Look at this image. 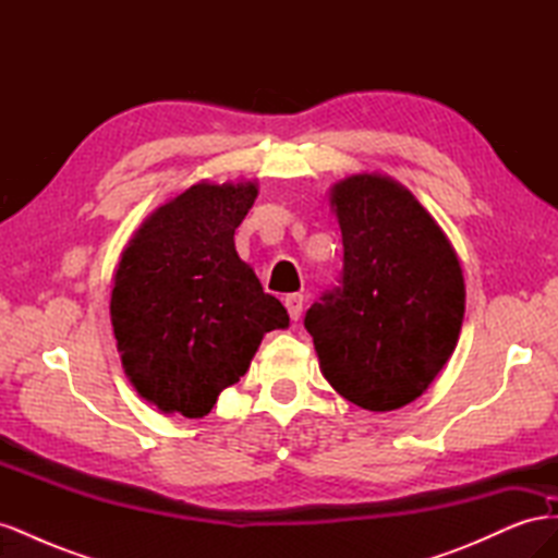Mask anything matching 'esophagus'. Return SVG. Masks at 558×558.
Wrapping results in <instances>:
<instances>
[{
    "mask_svg": "<svg viewBox=\"0 0 558 558\" xmlns=\"http://www.w3.org/2000/svg\"><path fill=\"white\" fill-rule=\"evenodd\" d=\"M283 305H286V310H289L291 320H298L300 314H302V305H305V295H300V293L286 295V298H283Z\"/></svg>",
    "mask_w": 558,
    "mask_h": 558,
    "instance_id": "34e87169",
    "label": "esophagus"
}]
</instances>
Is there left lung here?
<instances>
[{
    "label": "left lung",
    "mask_w": 558,
    "mask_h": 558,
    "mask_svg": "<svg viewBox=\"0 0 558 558\" xmlns=\"http://www.w3.org/2000/svg\"><path fill=\"white\" fill-rule=\"evenodd\" d=\"M330 202L342 230V272L305 314L320 369L369 412L416 400L459 342L465 286L430 214L400 183L356 174Z\"/></svg>",
    "instance_id": "1"
}]
</instances>
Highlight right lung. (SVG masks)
I'll return each mask as SVG.
<instances>
[{"label":"right lung","mask_w":558,"mask_h":558,"mask_svg":"<svg viewBox=\"0 0 558 558\" xmlns=\"http://www.w3.org/2000/svg\"><path fill=\"white\" fill-rule=\"evenodd\" d=\"M256 183H197L134 234L116 269L111 324L137 393L199 418L248 369L263 335L289 326L234 251Z\"/></svg>","instance_id":"1"}]
</instances>
